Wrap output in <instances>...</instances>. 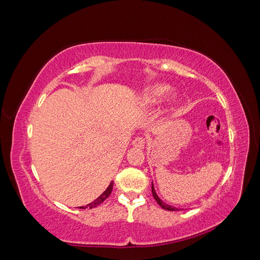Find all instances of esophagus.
I'll list each match as a JSON object with an SVG mask.
<instances>
[{
    "label": "esophagus",
    "instance_id": "34e87169",
    "mask_svg": "<svg viewBox=\"0 0 260 260\" xmlns=\"http://www.w3.org/2000/svg\"><path fill=\"white\" fill-rule=\"evenodd\" d=\"M132 145L135 146V147H138V148H144V146H145V139L144 138H141V137H138V138H136L135 140H133Z\"/></svg>",
    "mask_w": 260,
    "mask_h": 260
}]
</instances>
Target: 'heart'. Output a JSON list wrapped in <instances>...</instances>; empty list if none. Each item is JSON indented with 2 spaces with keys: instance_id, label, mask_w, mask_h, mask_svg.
Listing matches in <instances>:
<instances>
[{
  "instance_id": "1",
  "label": "heart",
  "mask_w": 260,
  "mask_h": 260,
  "mask_svg": "<svg viewBox=\"0 0 260 260\" xmlns=\"http://www.w3.org/2000/svg\"><path fill=\"white\" fill-rule=\"evenodd\" d=\"M170 91V86L165 83H154L146 88L140 95V103L145 108H153L158 105L160 102L166 98ZM177 99L176 93H171L169 96L170 101Z\"/></svg>"
}]
</instances>
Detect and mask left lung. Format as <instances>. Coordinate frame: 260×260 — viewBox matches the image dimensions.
<instances>
[{
    "label": "left lung",
    "instance_id": "1",
    "mask_svg": "<svg viewBox=\"0 0 260 260\" xmlns=\"http://www.w3.org/2000/svg\"><path fill=\"white\" fill-rule=\"evenodd\" d=\"M152 194H153V196H154L155 201H156L157 203H158V205H159L161 208L166 209V210H169V211H176V210H180V208H177V207H174V206H171V205H168V204H166V203H165L164 201H161V200L159 199V196L157 195V193H156V191H155V187H154V184H153V182H152Z\"/></svg>",
    "mask_w": 260,
    "mask_h": 260
}]
</instances>
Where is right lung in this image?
I'll list each match as a JSON object with an SVG mask.
<instances>
[{
    "label": "right lung",
    "mask_w": 260,
    "mask_h": 260,
    "mask_svg": "<svg viewBox=\"0 0 260 260\" xmlns=\"http://www.w3.org/2000/svg\"><path fill=\"white\" fill-rule=\"evenodd\" d=\"M113 185H114V182L112 181L111 182V184L108 185V187L106 188V190L102 193L99 198L94 201V202H92V203H90V204H88V205L86 206H82L81 207V209H85V208H94V207H96V206H99V205H101L102 203H103L109 195H111V193H112V190H113Z\"/></svg>",
    "instance_id": "add662e5"
}]
</instances>
